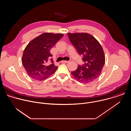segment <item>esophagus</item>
Returning a JSON list of instances; mask_svg holds the SVG:
<instances>
[{
  "label": "esophagus",
  "instance_id": "1",
  "mask_svg": "<svg viewBox=\"0 0 131 131\" xmlns=\"http://www.w3.org/2000/svg\"><path fill=\"white\" fill-rule=\"evenodd\" d=\"M69 61H62V63H68Z\"/></svg>",
  "mask_w": 131,
  "mask_h": 131
}]
</instances>
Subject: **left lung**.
<instances>
[{
  "label": "left lung",
  "instance_id": "8db88e82",
  "mask_svg": "<svg viewBox=\"0 0 131 131\" xmlns=\"http://www.w3.org/2000/svg\"><path fill=\"white\" fill-rule=\"evenodd\" d=\"M69 39L79 55H83L84 64L79 65L71 73L82 83L95 80L101 73L105 62L103 48L94 37L88 33H68Z\"/></svg>",
  "mask_w": 131,
  "mask_h": 131
}]
</instances>
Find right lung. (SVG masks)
Listing matches in <instances>:
<instances>
[{
    "label": "right lung",
    "instance_id": "add662e5",
    "mask_svg": "<svg viewBox=\"0 0 131 131\" xmlns=\"http://www.w3.org/2000/svg\"><path fill=\"white\" fill-rule=\"evenodd\" d=\"M63 36L61 34L45 32L28 44L23 52L22 64L31 78L39 81L45 80L58 69L51 58L52 55L50 51Z\"/></svg>",
    "mask_w": 131,
    "mask_h": 131
}]
</instances>
